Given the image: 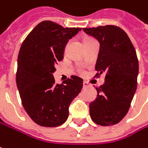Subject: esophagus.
<instances>
[{
  "label": "esophagus",
  "mask_w": 148,
  "mask_h": 148,
  "mask_svg": "<svg viewBox=\"0 0 148 148\" xmlns=\"http://www.w3.org/2000/svg\"><path fill=\"white\" fill-rule=\"evenodd\" d=\"M88 87H90V85L87 82H83V88H88Z\"/></svg>",
  "instance_id": "esophagus-1"
}]
</instances>
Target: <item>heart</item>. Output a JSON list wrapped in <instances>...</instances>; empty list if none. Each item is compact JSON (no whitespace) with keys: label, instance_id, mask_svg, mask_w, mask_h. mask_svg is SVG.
Wrapping results in <instances>:
<instances>
[{"label":"heart","instance_id":"b5f03b06","mask_svg":"<svg viewBox=\"0 0 148 148\" xmlns=\"http://www.w3.org/2000/svg\"><path fill=\"white\" fill-rule=\"evenodd\" d=\"M92 40H94V39H93V38H86L84 39V43L89 42V41H92Z\"/></svg>","mask_w":148,"mask_h":148}]
</instances>
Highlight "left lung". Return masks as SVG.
<instances>
[{
    "instance_id": "left-lung-1",
    "label": "left lung",
    "mask_w": 148,
    "mask_h": 148,
    "mask_svg": "<svg viewBox=\"0 0 148 148\" xmlns=\"http://www.w3.org/2000/svg\"><path fill=\"white\" fill-rule=\"evenodd\" d=\"M82 29L100 45L95 77L105 74L104 83L96 88L97 99L90 103V116L98 125H113L125 116L136 90L139 66L136 49L126 33L119 27Z\"/></svg>"
}]
</instances>
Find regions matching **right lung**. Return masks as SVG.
<instances>
[{
    "label": "right lung",
    "instance_id": "obj_1",
    "mask_svg": "<svg viewBox=\"0 0 148 148\" xmlns=\"http://www.w3.org/2000/svg\"><path fill=\"white\" fill-rule=\"evenodd\" d=\"M80 27H63L44 21L24 39L17 58L16 86L29 117L45 127H56L67 120L69 106L82 88L77 76L56 83L53 73L63 60L64 49Z\"/></svg>",
    "mask_w": 148,
    "mask_h": 148
}]
</instances>
